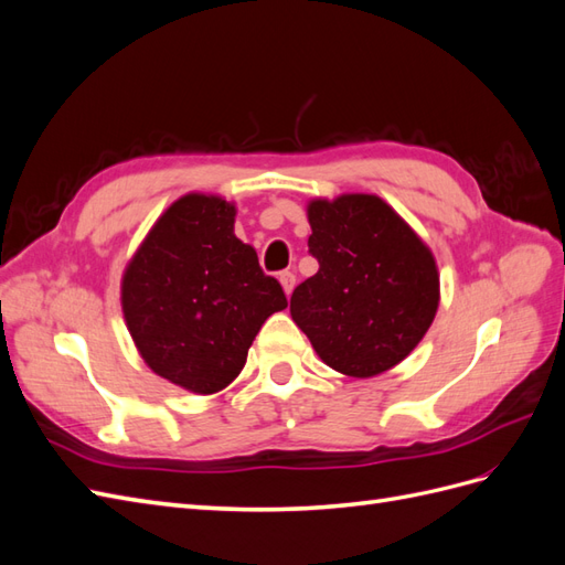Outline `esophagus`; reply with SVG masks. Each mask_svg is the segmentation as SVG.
<instances>
[{
	"instance_id": "esophagus-1",
	"label": "esophagus",
	"mask_w": 565,
	"mask_h": 565,
	"mask_svg": "<svg viewBox=\"0 0 565 565\" xmlns=\"http://www.w3.org/2000/svg\"><path fill=\"white\" fill-rule=\"evenodd\" d=\"M295 282H297V278H295V273H292V270H282V273H280V285H282V289H285V295H287V297L292 295Z\"/></svg>"
}]
</instances>
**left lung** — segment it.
Here are the masks:
<instances>
[{
  "mask_svg": "<svg viewBox=\"0 0 565 565\" xmlns=\"http://www.w3.org/2000/svg\"><path fill=\"white\" fill-rule=\"evenodd\" d=\"M309 224L320 268L292 292V320L320 361L349 377L398 365L438 311L431 249L377 195L313 200Z\"/></svg>",
  "mask_w": 565,
  "mask_h": 565,
  "instance_id": "left-lung-1",
  "label": "left lung"
}]
</instances>
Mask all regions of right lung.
<instances>
[{"mask_svg": "<svg viewBox=\"0 0 565 565\" xmlns=\"http://www.w3.org/2000/svg\"><path fill=\"white\" fill-rule=\"evenodd\" d=\"M233 224L231 202L188 193L156 221L122 276L125 320L146 365L202 396L241 374L256 332L287 306Z\"/></svg>", "mask_w": 565, "mask_h": 565, "instance_id": "1", "label": "right lung"}]
</instances>
